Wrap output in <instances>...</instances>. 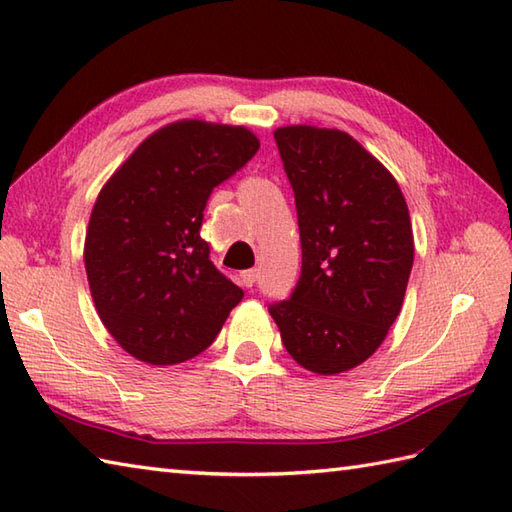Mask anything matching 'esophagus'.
<instances>
[{
	"label": "esophagus",
	"instance_id": "obj_1",
	"mask_svg": "<svg viewBox=\"0 0 512 512\" xmlns=\"http://www.w3.org/2000/svg\"><path fill=\"white\" fill-rule=\"evenodd\" d=\"M257 277H259V268L244 270V273L239 275V279H242V284H244L246 288H253V286H255V281H257Z\"/></svg>",
	"mask_w": 512,
	"mask_h": 512
}]
</instances>
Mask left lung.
<instances>
[{"mask_svg":"<svg viewBox=\"0 0 512 512\" xmlns=\"http://www.w3.org/2000/svg\"><path fill=\"white\" fill-rule=\"evenodd\" d=\"M295 191L301 277L268 308L288 354L314 374L365 363L396 321L413 266L409 209L396 178L341 129H275Z\"/></svg>","mask_w":512,"mask_h":512,"instance_id":"1","label":"left lung"}]
</instances>
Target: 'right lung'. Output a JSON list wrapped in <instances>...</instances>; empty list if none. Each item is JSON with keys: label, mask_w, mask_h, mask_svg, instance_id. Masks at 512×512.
Listing matches in <instances>:
<instances>
[{"label": "right lung", "mask_w": 512, "mask_h": 512, "mask_svg": "<svg viewBox=\"0 0 512 512\" xmlns=\"http://www.w3.org/2000/svg\"><path fill=\"white\" fill-rule=\"evenodd\" d=\"M257 149L246 127L184 118L147 136L101 189L85 273L107 332L138 361L198 356L242 301L244 290L213 266L200 228L211 191Z\"/></svg>", "instance_id": "add662e5"}]
</instances>
